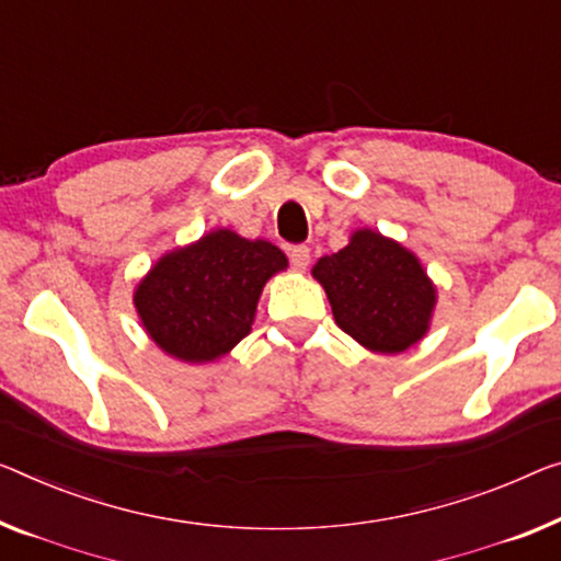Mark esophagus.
I'll list each match as a JSON object with an SVG mask.
<instances>
[{
    "mask_svg": "<svg viewBox=\"0 0 561 561\" xmlns=\"http://www.w3.org/2000/svg\"><path fill=\"white\" fill-rule=\"evenodd\" d=\"M289 262H291V266H295L297 272H305L307 270V264H309V249L307 247H291L289 249Z\"/></svg>",
    "mask_w": 561,
    "mask_h": 561,
    "instance_id": "esophagus-1",
    "label": "esophagus"
}]
</instances>
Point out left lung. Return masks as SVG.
I'll return each instance as SVG.
<instances>
[{
    "label": "left lung",
    "mask_w": 561,
    "mask_h": 561,
    "mask_svg": "<svg viewBox=\"0 0 561 561\" xmlns=\"http://www.w3.org/2000/svg\"><path fill=\"white\" fill-rule=\"evenodd\" d=\"M334 322L363 347L398 355L425 337L436 287L413 252L373 229H357L337 254L312 266Z\"/></svg>",
    "instance_id": "1"
}]
</instances>
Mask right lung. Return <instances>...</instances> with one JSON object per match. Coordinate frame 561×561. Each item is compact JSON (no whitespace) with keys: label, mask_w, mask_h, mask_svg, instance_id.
<instances>
[{"label":"right lung","mask_w":561,"mask_h":561,"mask_svg":"<svg viewBox=\"0 0 561 561\" xmlns=\"http://www.w3.org/2000/svg\"><path fill=\"white\" fill-rule=\"evenodd\" d=\"M287 256L264 239L208 231L153 264L133 295L148 337L181 363H211L252 332L264 284Z\"/></svg>","instance_id":"obj_1"}]
</instances>
